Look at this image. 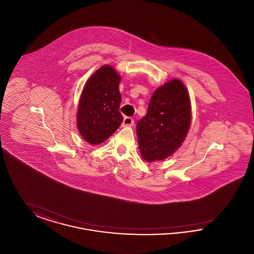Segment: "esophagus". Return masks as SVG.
<instances>
[{
    "label": "esophagus",
    "instance_id": "34e87169",
    "mask_svg": "<svg viewBox=\"0 0 254 254\" xmlns=\"http://www.w3.org/2000/svg\"><path fill=\"white\" fill-rule=\"evenodd\" d=\"M134 125V120L131 117H125L123 121V127H132Z\"/></svg>",
    "mask_w": 254,
    "mask_h": 254
}]
</instances>
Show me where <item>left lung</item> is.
I'll return each instance as SVG.
<instances>
[{"label": "left lung", "mask_w": 254, "mask_h": 254, "mask_svg": "<svg viewBox=\"0 0 254 254\" xmlns=\"http://www.w3.org/2000/svg\"><path fill=\"white\" fill-rule=\"evenodd\" d=\"M190 123V100L182 81L173 79L160 86L136 127L142 157L153 162L172 155L184 142Z\"/></svg>", "instance_id": "1"}]
</instances>
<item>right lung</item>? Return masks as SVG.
Masks as SVG:
<instances>
[{
  "label": "right lung",
  "mask_w": 254,
  "mask_h": 254,
  "mask_svg": "<svg viewBox=\"0 0 254 254\" xmlns=\"http://www.w3.org/2000/svg\"><path fill=\"white\" fill-rule=\"evenodd\" d=\"M120 82L121 76L111 65L106 64L90 76L82 91L77 127L85 141L91 145L103 143L121 126Z\"/></svg>",
  "instance_id": "obj_1"
}]
</instances>
